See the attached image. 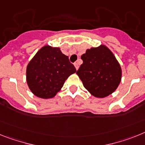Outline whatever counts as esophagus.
<instances>
[{"mask_svg": "<svg viewBox=\"0 0 145 145\" xmlns=\"http://www.w3.org/2000/svg\"><path fill=\"white\" fill-rule=\"evenodd\" d=\"M74 66H75V68H76V69L77 70L78 69H79V66H80V64H79V63L78 62H76L75 63H74Z\"/></svg>", "mask_w": 145, "mask_h": 145, "instance_id": "1", "label": "esophagus"}]
</instances>
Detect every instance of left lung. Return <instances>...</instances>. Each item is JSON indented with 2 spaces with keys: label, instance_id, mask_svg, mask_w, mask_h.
I'll use <instances>...</instances> for the list:
<instances>
[{
  "label": "left lung",
  "instance_id": "1",
  "mask_svg": "<svg viewBox=\"0 0 145 145\" xmlns=\"http://www.w3.org/2000/svg\"><path fill=\"white\" fill-rule=\"evenodd\" d=\"M83 63L76 74L83 85L95 97L104 98L116 90L122 71L112 52L104 45L87 50L81 56Z\"/></svg>",
  "mask_w": 145,
  "mask_h": 145
}]
</instances>
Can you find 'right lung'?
Here are the masks:
<instances>
[{"label":"right lung","mask_w":145,"mask_h":145,"mask_svg":"<svg viewBox=\"0 0 145 145\" xmlns=\"http://www.w3.org/2000/svg\"><path fill=\"white\" fill-rule=\"evenodd\" d=\"M76 71L69 57L63 55L60 48L44 46L27 65L26 78L29 88L35 95L50 99Z\"/></svg>","instance_id":"add662e5"}]
</instances>
